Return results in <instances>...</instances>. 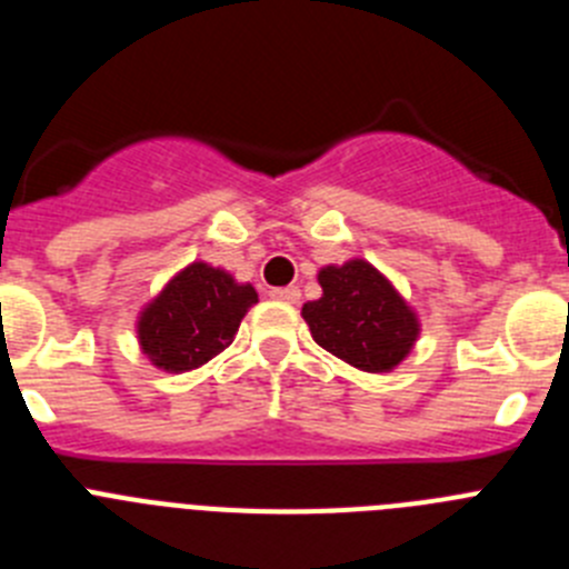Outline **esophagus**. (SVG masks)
<instances>
[{
	"label": "esophagus",
	"mask_w": 569,
	"mask_h": 569,
	"mask_svg": "<svg viewBox=\"0 0 569 569\" xmlns=\"http://www.w3.org/2000/svg\"><path fill=\"white\" fill-rule=\"evenodd\" d=\"M270 296H273V299H279V301H288V305H296V301H299V288H273L270 290Z\"/></svg>",
	"instance_id": "esophagus-1"
}]
</instances>
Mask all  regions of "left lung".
Listing matches in <instances>:
<instances>
[{
	"label": "left lung",
	"mask_w": 569,
	"mask_h": 569,
	"mask_svg": "<svg viewBox=\"0 0 569 569\" xmlns=\"http://www.w3.org/2000/svg\"><path fill=\"white\" fill-rule=\"evenodd\" d=\"M321 299L301 316L316 345L365 373H387L405 359L419 336V319L396 288L365 259L319 270Z\"/></svg>",
	"instance_id": "1"
}]
</instances>
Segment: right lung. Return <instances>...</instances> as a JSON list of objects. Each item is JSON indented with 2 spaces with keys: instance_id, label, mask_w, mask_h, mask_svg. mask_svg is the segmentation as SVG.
<instances>
[{
  "instance_id": "obj_1",
  "label": "right lung",
  "mask_w": 569,
  "mask_h": 569,
  "mask_svg": "<svg viewBox=\"0 0 569 569\" xmlns=\"http://www.w3.org/2000/svg\"><path fill=\"white\" fill-rule=\"evenodd\" d=\"M259 296L230 273L193 261L139 316V345L159 370L184 373L233 341Z\"/></svg>"
}]
</instances>
